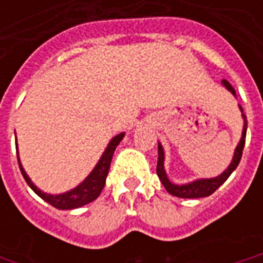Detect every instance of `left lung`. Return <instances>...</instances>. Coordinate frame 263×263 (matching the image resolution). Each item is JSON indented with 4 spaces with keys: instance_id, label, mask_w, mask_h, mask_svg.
I'll use <instances>...</instances> for the list:
<instances>
[{
    "instance_id": "8db88e82",
    "label": "left lung",
    "mask_w": 263,
    "mask_h": 263,
    "mask_svg": "<svg viewBox=\"0 0 263 263\" xmlns=\"http://www.w3.org/2000/svg\"><path fill=\"white\" fill-rule=\"evenodd\" d=\"M222 84L226 87L228 91L232 92V96H237L235 94V90L234 87L228 83L227 80H222ZM239 109L242 112V118H243V128H242V137H241V141L237 145L235 148V152H234V156H232V160L230 166L227 167L226 171L221 173L220 176L217 177H211V179H197L192 183H186V184H175L169 180V177L166 175L165 171V151L162 148V145L158 143V166H156V173L159 176L160 182L162 184L165 186L166 192L172 196H176V197H182V198H200V197H207L210 194H213L220 187L222 183L226 182L227 179L230 177L232 172L237 169L238 163L239 160L242 158V151H243V145H245V137H247V117L243 115L242 107L239 105Z\"/></svg>"
}]
</instances>
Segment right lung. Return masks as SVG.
<instances>
[{"mask_svg": "<svg viewBox=\"0 0 263 263\" xmlns=\"http://www.w3.org/2000/svg\"><path fill=\"white\" fill-rule=\"evenodd\" d=\"M124 135H125V134L121 132L117 137L112 138V139L109 141L108 145H107V148L104 151L103 156L100 158L96 167L91 171V173H90L79 186H76L74 189H71V190L66 192V193L48 194L45 193V192H42L41 189H37L36 186L32 183L29 176L26 175L25 169L21 165L20 155H18V145H16V156H18V163H20L21 173H22V176L25 179V182L28 183V186H29L39 197L43 198V200H45L46 203L50 204V205H53V207H56V209L59 210L79 209L81 205H86V204L94 201V200L100 196L101 190L104 189V184H105V179H107V175H108L109 165H111V159H112L114 151L115 148L118 146V143L122 141Z\"/></svg>", "mask_w": 263, "mask_h": 263, "instance_id": "1", "label": "right lung"}]
</instances>
